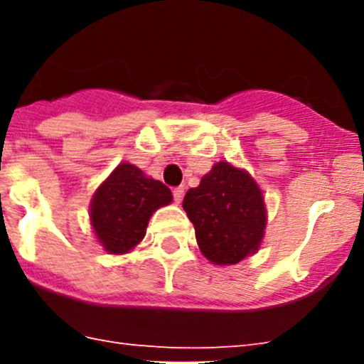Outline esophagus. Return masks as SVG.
I'll list each match as a JSON object with an SVG mask.
<instances>
[{"label": "esophagus", "mask_w": 364, "mask_h": 364, "mask_svg": "<svg viewBox=\"0 0 364 364\" xmlns=\"http://www.w3.org/2000/svg\"><path fill=\"white\" fill-rule=\"evenodd\" d=\"M173 198H175L176 204H180V202H182V198H184V188L173 189Z\"/></svg>", "instance_id": "34e87169"}]
</instances>
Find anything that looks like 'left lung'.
I'll list each match as a JSON object with an SVG mask.
<instances>
[{
	"instance_id": "1",
	"label": "left lung",
	"mask_w": 364,
	"mask_h": 364,
	"mask_svg": "<svg viewBox=\"0 0 364 364\" xmlns=\"http://www.w3.org/2000/svg\"><path fill=\"white\" fill-rule=\"evenodd\" d=\"M186 213L195 226L202 255L218 266L239 264L264 239L266 204L253 176L218 162L186 193Z\"/></svg>"
}]
</instances>
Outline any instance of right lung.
I'll list each match as a JSON object with an SVG mask.
<instances>
[{
    "label": "right lung",
    "mask_w": 364,
    "mask_h": 364,
    "mask_svg": "<svg viewBox=\"0 0 364 364\" xmlns=\"http://www.w3.org/2000/svg\"><path fill=\"white\" fill-rule=\"evenodd\" d=\"M171 200V191L160 180L146 176L133 164H120L92 195L96 239L112 255L129 253L146 237L151 215Z\"/></svg>",
    "instance_id": "right-lung-1"
}]
</instances>
